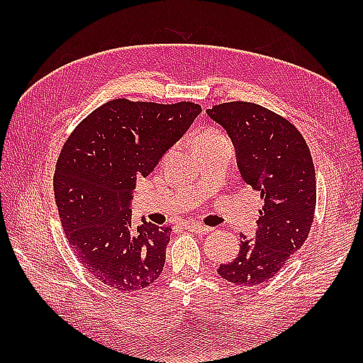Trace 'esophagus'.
I'll list each match as a JSON object with an SVG mask.
<instances>
[{
	"instance_id": "1",
	"label": "esophagus",
	"mask_w": 363,
	"mask_h": 363,
	"mask_svg": "<svg viewBox=\"0 0 363 363\" xmlns=\"http://www.w3.org/2000/svg\"><path fill=\"white\" fill-rule=\"evenodd\" d=\"M186 229H189L190 233H194V234H209V233H212V228L198 225V223H189V225H186Z\"/></svg>"
}]
</instances>
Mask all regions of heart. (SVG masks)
Masks as SVG:
<instances>
[{"label": "heart", "instance_id": "1", "mask_svg": "<svg viewBox=\"0 0 363 363\" xmlns=\"http://www.w3.org/2000/svg\"><path fill=\"white\" fill-rule=\"evenodd\" d=\"M220 137H223V135L220 133H217V130H206V133H203L201 135L196 138L195 146L207 143V142H212V140H217V138H220Z\"/></svg>", "mask_w": 363, "mask_h": 363}]
</instances>
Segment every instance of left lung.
Returning <instances> with one entry per match:
<instances>
[{
	"mask_svg": "<svg viewBox=\"0 0 363 363\" xmlns=\"http://www.w3.org/2000/svg\"><path fill=\"white\" fill-rule=\"evenodd\" d=\"M207 115L226 130L242 179L264 199L256 235L240 234L237 257L217 269L223 279L250 287L279 273L309 235L317 203L313 160L299 130L259 104L225 103Z\"/></svg>",
	"mask_w": 363,
	"mask_h": 363,
	"instance_id": "8db88e82",
	"label": "left lung"
}]
</instances>
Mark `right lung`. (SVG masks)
Masks as SVG:
<instances>
[{
    "label": "right lung",
    "instance_id": "right-lung-1",
    "mask_svg": "<svg viewBox=\"0 0 363 363\" xmlns=\"http://www.w3.org/2000/svg\"><path fill=\"white\" fill-rule=\"evenodd\" d=\"M201 112L194 103L113 99L68 137L54 172V199L74 256L107 287L138 291L159 279L172 228L130 225L137 177H146Z\"/></svg>",
    "mask_w": 363,
    "mask_h": 363
}]
</instances>
